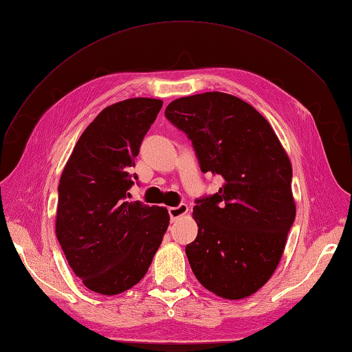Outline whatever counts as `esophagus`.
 Listing matches in <instances>:
<instances>
[{
  "label": "esophagus",
  "instance_id": "obj_1",
  "mask_svg": "<svg viewBox=\"0 0 352 352\" xmlns=\"http://www.w3.org/2000/svg\"><path fill=\"white\" fill-rule=\"evenodd\" d=\"M186 212H188V206L186 204H179L177 207H170L168 208V216H170V220H172V221H175L180 216L186 214Z\"/></svg>",
  "mask_w": 352,
  "mask_h": 352
}]
</instances>
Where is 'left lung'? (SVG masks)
<instances>
[{
  "instance_id": "1",
  "label": "left lung",
  "mask_w": 352,
  "mask_h": 352,
  "mask_svg": "<svg viewBox=\"0 0 352 352\" xmlns=\"http://www.w3.org/2000/svg\"><path fill=\"white\" fill-rule=\"evenodd\" d=\"M164 114L192 141L201 172L223 179L219 192L195 201L190 269L212 294L250 296L272 278L294 225L289 158L269 122L233 95H190Z\"/></svg>"
}]
</instances>
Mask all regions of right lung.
Here are the masks:
<instances>
[{
    "label": "right lung",
    "instance_id": "1",
    "mask_svg": "<svg viewBox=\"0 0 352 352\" xmlns=\"http://www.w3.org/2000/svg\"><path fill=\"white\" fill-rule=\"evenodd\" d=\"M163 101L131 98L104 109L80 135L58 185L56 233L88 289L117 295L140 282L168 226L164 207L129 202V175Z\"/></svg>",
    "mask_w": 352,
    "mask_h": 352
}]
</instances>
